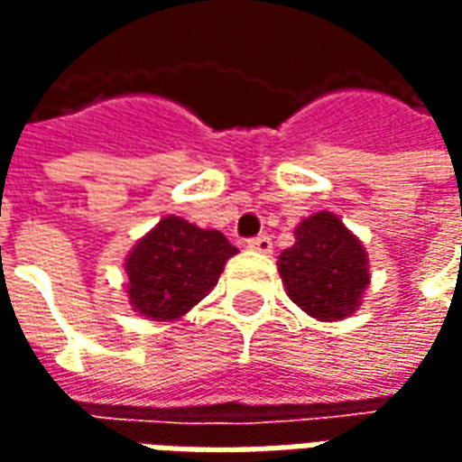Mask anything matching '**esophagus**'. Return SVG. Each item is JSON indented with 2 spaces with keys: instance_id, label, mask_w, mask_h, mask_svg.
Masks as SVG:
<instances>
[{
  "instance_id": "obj_1",
  "label": "esophagus",
  "mask_w": 462,
  "mask_h": 462,
  "mask_svg": "<svg viewBox=\"0 0 462 462\" xmlns=\"http://www.w3.org/2000/svg\"><path fill=\"white\" fill-rule=\"evenodd\" d=\"M247 247L254 252H270L272 240L267 237V235H257V237H250V240H247Z\"/></svg>"
}]
</instances>
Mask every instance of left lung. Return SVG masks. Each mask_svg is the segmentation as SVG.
<instances>
[{"instance_id": "obj_1", "label": "left lung", "mask_w": 462, "mask_h": 462, "mask_svg": "<svg viewBox=\"0 0 462 462\" xmlns=\"http://www.w3.org/2000/svg\"><path fill=\"white\" fill-rule=\"evenodd\" d=\"M297 242L277 267L291 301L314 319H344L368 284L366 252L331 212H317L294 230Z\"/></svg>"}]
</instances>
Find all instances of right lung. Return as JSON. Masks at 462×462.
Here are the masks:
<instances>
[{"mask_svg": "<svg viewBox=\"0 0 462 462\" xmlns=\"http://www.w3.org/2000/svg\"><path fill=\"white\" fill-rule=\"evenodd\" d=\"M235 252L222 232L200 230L171 215L125 262L128 300L148 319H178L217 284Z\"/></svg>", "mask_w": 462, "mask_h": 462, "instance_id": "1", "label": "right lung"}]
</instances>
